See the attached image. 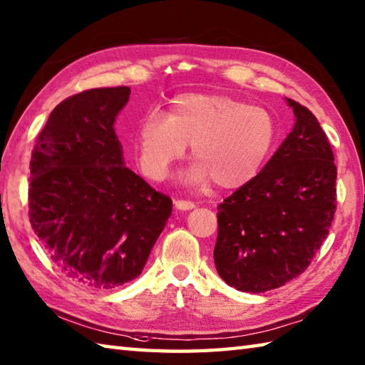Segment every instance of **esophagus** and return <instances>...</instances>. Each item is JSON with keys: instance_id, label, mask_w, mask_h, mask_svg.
<instances>
[{"instance_id": "obj_1", "label": "esophagus", "mask_w": 365, "mask_h": 365, "mask_svg": "<svg viewBox=\"0 0 365 365\" xmlns=\"http://www.w3.org/2000/svg\"><path fill=\"white\" fill-rule=\"evenodd\" d=\"M175 208L180 210V211H189V210H194L195 205L192 202H187V200H176Z\"/></svg>"}]
</instances>
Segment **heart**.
I'll list each match as a JSON object with an SVG mask.
<instances>
[{"instance_id":"obj_1","label":"heart","mask_w":365,"mask_h":365,"mask_svg":"<svg viewBox=\"0 0 365 365\" xmlns=\"http://www.w3.org/2000/svg\"><path fill=\"white\" fill-rule=\"evenodd\" d=\"M278 127L265 108L219 92L181 93L168 103L167 114H149L136 132L141 170L150 180L167 178L171 165L185 154L195 162L184 182L219 189L246 185L262 170L277 143Z\"/></svg>"}]
</instances>
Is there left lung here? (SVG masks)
<instances>
[{"mask_svg": "<svg viewBox=\"0 0 365 365\" xmlns=\"http://www.w3.org/2000/svg\"><path fill=\"white\" fill-rule=\"evenodd\" d=\"M294 127L260 173L217 206L216 270L242 292L284 286L307 270L335 215L334 153L310 109L286 98Z\"/></svg>", "mask_w": 365, "mask_h": 365, "instance_id": "left-lung-1", "label": "left lung"}]
</instances>
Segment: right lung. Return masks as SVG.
<instances>
[{"mask_svg": "<svg viewBox=\"0 0 365 365\" xmlns=\"http://www.w3.org/2000/svg\"><path fill=\"white\" fill-rule=\"evenodd\" d=\"M130 87L81 92L55 106L30 162V222L58 270L92 289L143 272L171 200L125 167L114 122Z\"/></svg>", "mask_w": 365, "mask_h": 365, "instance_id": "add662e5", "label": "right lung"}]
</instances>
